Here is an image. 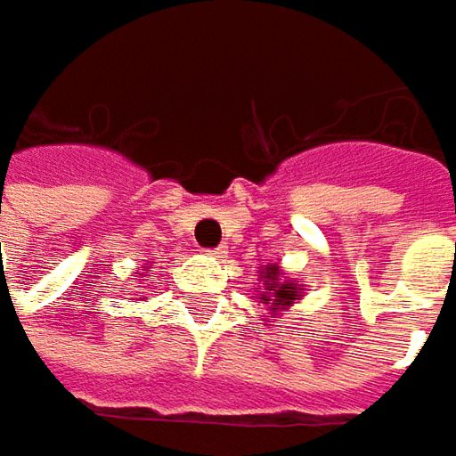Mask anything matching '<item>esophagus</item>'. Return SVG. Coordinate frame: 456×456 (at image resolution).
Wrapping results in <instances>:
<instances>
[{
    "label": "esophagus",
    "mask_w": 456,
    "mask_h": 456,
    "mask_svg": "<svg viewBox=\"0 0 456 456\" xmlns=\"http://www.w3.org/2000/svg\"><path fill=\"white\" fill-rule=\"evenodd\" d=\"M224 255H227V247H216V249H209V257L222 259Z\"/></svg>",
    "instance_id": "esophagus-1"
}]
</instances>
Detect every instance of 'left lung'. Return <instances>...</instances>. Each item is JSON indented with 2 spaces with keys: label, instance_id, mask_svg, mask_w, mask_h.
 <instances>
[{
  "label": "left lung",
  "instance_id": "obj_1",
  "mask_svg": "<svg viewBox=\"0 0 456 456\" xmlns=\"http://www.w3.org/2000/svg\"><path fill=\"white\" fill-rule=\"evenodd\" d=\"M257 280L262 285L255 288V297H257V303L267 307L270 313L267 315H262V318H267V321L273 322L275 315H280L282 310H290L292 303H297V300H303V285H300V280L297 277L285 275L282 270H280V265H265L262 270H259Z\"/></svg>",
  "mask_w": 456,
  "mask_h": 456
}]
</instances>
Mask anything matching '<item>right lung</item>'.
<instances>
[{
  "label": "right lung",
  "instance_id": "right-lung-1",
  "mask_svg": "<svg viewBox=\"0 0 456 456\" xmlns=\"http://www.w3.org/2000/svg\"><path fill=\"white\" fill-rule=\"evenodd\" d=\"M146 273H149V267H146ZM135 277L141 280V277H149V275H143V273H135ZM134 300H135V297H134Z\"/></svg>",
  "mask_w": 456,
  "mask_h": 456
}]
</instances>
